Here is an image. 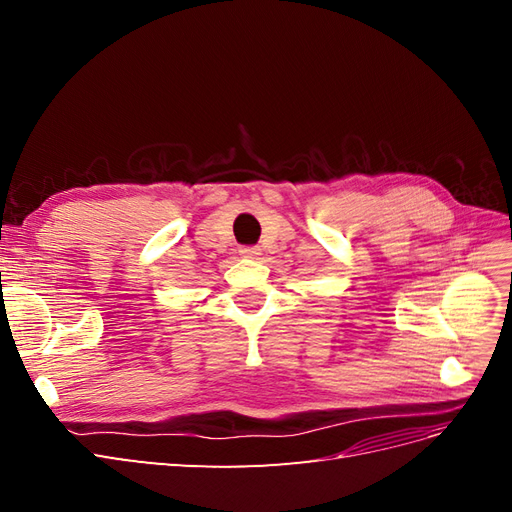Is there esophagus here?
<instances>
[{
	"mask_svg": "<svg viewBox=\"0 0 512 512\" xmlns=\"http://www.w3.org/2000/svg\"><path fill=\"white\" fill-rule=\"evenodd\" d=\"M239 254L243 256V258H256L258 254H260V250L256 245H243L241 250H239Z\"/></svg>",
	"mask_w": 512,
	"mask_h": 512,
	"instance_id": "obj_1",
	"label": "esophagus"
}]
</instances>
